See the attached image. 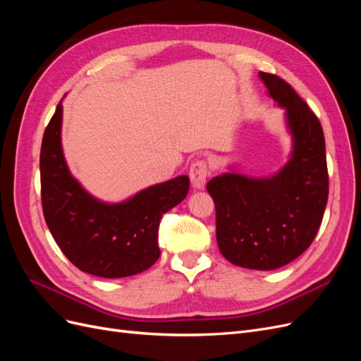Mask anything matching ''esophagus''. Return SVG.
Listing matches in <instances>:
<instances>
[{"label": "esophagus", "instance_id": "esophagus-1", "mask_svg": "<svg viewBox=\"0 0 361 361\" xmlns=\"http://www.w3.org/2000/svg\"><path fill=\"white\" fill-rule=\"evenodd\" d=\"M207 174H209V167H207L206 161L200 159L192 162V166L190 167V179L195 190H202L204 187Z\"/></svg>", "mask_w": 361, "mask_h": 361}]
</instances>
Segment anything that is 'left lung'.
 <instances>
[{
	"label": "left lung",
	"mask_w": 361,
	"mask_h": 361,
	"mask_svg": "<svg viewBox=\"0 0 361 361\" xmlns=\"http://www.w3.org/2000/svg\"><path fill=\"white\" fill-rule=\"evenodd\" d=\"M285 108L292 137L286 166L271 178L224 173L206 185L215 203L216 243L236 267L271 271L310 247L329 200L324 130L318 117L280 76L259 72Z\"/></svg>",
	"instance_id": "1"
}]
</instances>
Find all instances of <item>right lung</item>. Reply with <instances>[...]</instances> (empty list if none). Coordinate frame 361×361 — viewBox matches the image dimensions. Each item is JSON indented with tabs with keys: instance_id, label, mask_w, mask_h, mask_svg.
<instances>
[{
	"instance_id": "obj_1",
	"label": "right lung",
	"mask_w": 361,
	"mask_h": 361,
	"mask_svg": "<svg viewBox=\"0 0 361 361\" xmlns=\"http://www.w3.org/2000/svg\"><path fill=\"white\" fill-rule=\"evenodd\" d=\"M61 101L40 149L42 207L49 232L72 264L96 277L135 276L158 260L162 215L187 197L190 178L152 185L120 203L94 199L76 180L63 155Z\"/></svg>"
}]
</instances>
